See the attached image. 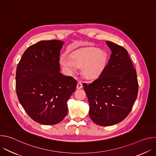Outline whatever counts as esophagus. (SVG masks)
Returning <instances> with one entry per match:
<instances>
[{"instance_id": "1", "label": "esophagus", "mask_w": 156, "mask_h": 156, "mask_svg": "<svg viewBox=\"0 0 156 156\" xmlns=\"http://www.w3.org/2000/svg\"><path fill=\"white\" fill-rule=\"evenodd\" d=\"M82 87H83L82 83L80 81H78L77 83V84H76V88L78 89V90H80V89H81Z\"/></svg>"}]
</instances>
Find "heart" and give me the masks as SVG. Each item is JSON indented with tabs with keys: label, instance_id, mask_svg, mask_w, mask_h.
I'll list each match as a JSON object with an SVG mask.
<instances>
[{
	"label": "heart",
	"instance_id": "1",
	"mask_svg": "<svg viewBox=\"0 0 156 156\" xmlns=\"http://www.w3.org/2000/svg\"><path fill=\"white\" fill-rule=\"evenodd\" d=\"M106 54L102 50L94 47L80 48L73 51L70 57L62 55L60 63L66 73L72 75L81 66V74L88 80L97 79L102 72L105 63Z\"/></svg>",
	"mask_w": 156,
	"mask_h": 156
}]
</instances>
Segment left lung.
<instances>
[{"mask_svg":"<svg viewBox=\"0 0 156 156\" xmlns=\"http://www.w3.org/2000/svg\"><path fill=\"white\" fill-rule=\"evenodd\" d=\"M112 52L99 78L83 83L90 104L89 115L96 124L111 126L123 120L136 99L138 83L136 70L123 47L106 41Z\"/></svg>","mask_w":156,"mask_h":156,"instance_id":"1","label":"left lung"}]
</instances>
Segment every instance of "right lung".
I'll list each match as a JSON object with an SVG mask.
<instances>
[{"label":"right lung","mask_w":156,"mask_h":156,"mask_svg":"<svg viewBox=\"0 0 156 156\" xmlns=\"http://www.w3.org/2000/svg\"><path fill=\"white\" fill-rule=\"evenodd\" d=\"M59 40L41 41L24 52L16 69V91L28 115L45 125L60 123L67 115V101L77 81L60 72Z\"/></svg>","instance_id":"right-lung-1"}]
</instances>
